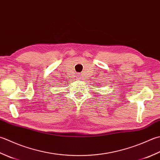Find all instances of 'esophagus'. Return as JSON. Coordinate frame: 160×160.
I'll return each mask as SVG.
<instances>
[{"label":"esophagus","mask_w":160,"mask_h":160,"mask_svg":"<svg viewBox=\"0 0 160 160\" xmlns=\"http://www.w3.org/2000/svg\"><path fill=\"white\" fill-rule=\"evenodd\" d=\"M78 79H79V78H80V77H78Z\"/></svg>","instance_id":"esophagus-1"}]
</instances>
